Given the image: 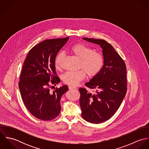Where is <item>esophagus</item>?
Returning a JSON list of instances; mask_svg holds the SVG:
<instances>
[{
    "label": "esophagus",
    "mask_w": 149,
    "mask_h": 149,
    "mask_svg": "<svg viewBox=\"0 0 149 149\" xmlns=\"http://www.w3.org/2000/svg\"><path fill=\"white\" fill-rule=\"evenodd\" d=\"M69 89H76L77 88L76 86H72V85H69Z\"/></svg>",
    "instance_id": "obj_1"
}]
</instances>
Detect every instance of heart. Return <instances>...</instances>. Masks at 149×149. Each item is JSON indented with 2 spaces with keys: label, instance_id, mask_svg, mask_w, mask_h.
<instances>
[{
  "label": "heart",
  "instance_id": "obj_1",
  "mask_svg": "<svg viewBox=\"0 0 149 149\" xmlns=\"http://www.w3.org/2000/svg\"><path fill=\"white\" fill-rule=\"evenodd\" d=\"M71 52L80 59L79 68L83 69L78 71H69L63 77V80L66 84L77 85L85 77L86 73L89 77L96 76L101 70L104 63L103 56L99 53L93 52V50L82 43L72 45L70 49ZM63 53H59L55 59L54 65L57 69L60 68L61 61Z\"/></svg>",
  "mask_w": 149,
  "mask_h": 149
}]
</instances>
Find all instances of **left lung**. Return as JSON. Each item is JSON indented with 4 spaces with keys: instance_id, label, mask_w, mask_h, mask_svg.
Masks as SVG:
<instances>
[{
    "instance_id": "left-lung-1",
    "label": "left lung",
    "mask_w": 149,
    "mask_h": 149,
    "mask_svg": "<svg viewBox=\"0 0 149 149\" xmlns=\"http://www.w3.org/2000/svg\"><path fill=\"white\" fill-rule=\"evenodd\" d=\"M102 49L104 63L100 72L85 85L94 93L79 88L83 118L91 123L110 119L118 110L127 91L126 66L113 46L103 40L83 38Z\"/></svg>"
}]
</instances>
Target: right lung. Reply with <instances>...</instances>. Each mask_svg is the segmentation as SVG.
Returning a JSON list of instances; mask_svg holds the SVG:
<instances>
[{"label": "right lung", "mask_w": 149, "mask_h": 149, "mask_svg": "<svg viewBox=\"0 0 149 149\" xmlns=\"http://www.w3.org/2000/svg\"><path fill=\"white\" fill-rule=\"evenodd\" d=\"M69 38L43 41L29 52L24 61L19 88L24 105L39 119L52 120L61 111V97L68 91V86L63 85L53 92L50 88L60 82L56 75L54 61Z\"/></svg>", "instance_id": "add662e5"}]
</instances>
